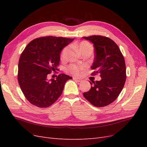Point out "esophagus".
I'll list each match as a JSON object with an SVG mask.
<instances>
[{"label":"esophagus","instance_id":"esophagus-1","mask_svg":"<svg viewBox=\"0 0 147 147\" xmlns=\"http://www.w3.org/2000/svg\"><path fill=\"white\" fill-rule=\"evenodd\" d=\"M73 79L74 80H75V81H77V82H82V80L81 79H80V78H73Z\"/></svg>","mask_w":147,"mask_h":147}]
</instances>
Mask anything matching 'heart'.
I'll list each match as a JSON object with an SVG mask.
<instances>
[{"mask_svg":"<svg viewBox=\"0 0 147 147\" xmlns=\"http://www.w3.org/2000/svg\"><path fill=\"white\" fill-rule=\"evenodd\" d=\"M75 47L79 51L82 55L86 54V53H90L92 54L93 52V47L91 44L86 41H82L79 43L75 45ZM70 52V48L69 47H65L61 53V59L63 61H65L67 59L68 55ZM83 66L77 65L75 64H72L69 66L68 70L74 75H80L83 70Z\"/></svg>","mask_w":147,"mask_h":147,"instance_id":"obj_1","label":"heart"}]
</instances>
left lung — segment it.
<instances>
[{"instance_id":"8db88e82","label":"left lung","mask_w":147,"mask_h":147,"mask_svg":"<svg viewBox=\"0 0 147 147\" xmlns=\"http://www.w3.org/2000/svg\"><path fill=\"white\" fill-rule=\"evenodd\" d=\"M94 47L95 57L91 66L92 75L100 74V81L90 82V90L83 93L84 98L97 107L116 100L126 82V64L118 46L112 39L100 35L84 37Z\"/></svg>"}]
</instances>
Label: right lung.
Returning a JSON list of instances; mask_svg holds the SVG:
<instances>
[{"label":"right lung","mask_w":147,"mask_h":147,"mask_svg":"<svg viewBox=\"0 0 147 147\" xmlns=\"http://www.w3.org/2000/svg\"><path fill=\"white\" fill-rule=\"evenodd\" d=\"M74 40L48 36L35 38L26 46L20 57L18 80L30 104L48 107L62 94L65 83L72 78L64 74L56 79L48 78L57 70L61 51Z\"/></svg>","instance_id":"add662e5"}]
</instances>
